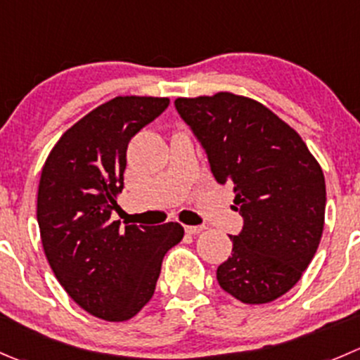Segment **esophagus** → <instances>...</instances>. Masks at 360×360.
I'll return each mask as SVG.
<instances>
[{"mask_svg": "<svg viewBox=\"0 0 360 360\" xmlns=\"http://www.w3.org/2000/svg\"><path fill=\"white\" fill-rule=\"evenodd\" d=\"M184 230H186V233H190V236H197V233H200L202 230H205L204 225H188L184 226Z\"/></svg>", "mask_w": 360, "mask_h": 360, "instance_id": "esophagus-1", "label": "esophagus"}]
</instances>
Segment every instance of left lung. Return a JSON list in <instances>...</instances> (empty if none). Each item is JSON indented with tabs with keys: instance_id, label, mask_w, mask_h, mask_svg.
Returning <instances> with one entry per match:
<instances>
[{
	"instance_id": "left-lung-1",
	"label": "left lung",
	"mask_w": 360,
	"mask_h": 360,
	"mask_svg": "<svg viewBox=\"0 0 360 360\" xmlns=\"http://www.w3.org/2000/svg\"><path fill=\"white\" fill-rule=\"evenodd\" d=\"M184 123L207 155L214 179L230 184L243 230L216 271L244 304L287 294L315 257L326 218V179L301 135L246 96L177 98Z\"/></svg>"
}]
</instances>
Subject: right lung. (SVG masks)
Listing matches in <instances>:
<instances>
[{"mask_svg": "<svg viewBox=\"0 0 360 360\" xmlns=\"http://www.w3.org/2000/svg\"><path fill=\"white\" fill-rule=\"evenodd\" d=\"M169 98L116 96L61 135L41 169L37 219L52 273L87 313L109 322L137 315L155 294L179 223L112 221L123 190L128 142L169 107Z\"/></svg>", "mask_w": 360, "mask_h": 360, "instance_id": "add662e5", "label": "right lung"}]
</instances>
